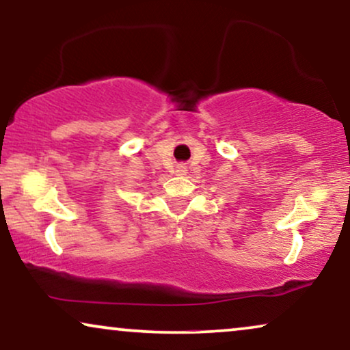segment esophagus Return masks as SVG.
Instances as JSON below:
<instances>
[{
	"instance_id": "34e87169",
	"label": "esophagus",
	"mask_w": 350,
	"mask_h": 350,
	"mask_svg": "<svg viewBox=\"0 0 350 350\" xmlns=\"http://www.w3.org/2000/svg\"><path fill=\"white\" fill-rule=\"evenodd\" d=\"M186 174H188V169H186V165L181 164V165L176 167V175H186Z\"/></svg>"
}]
</instances>
